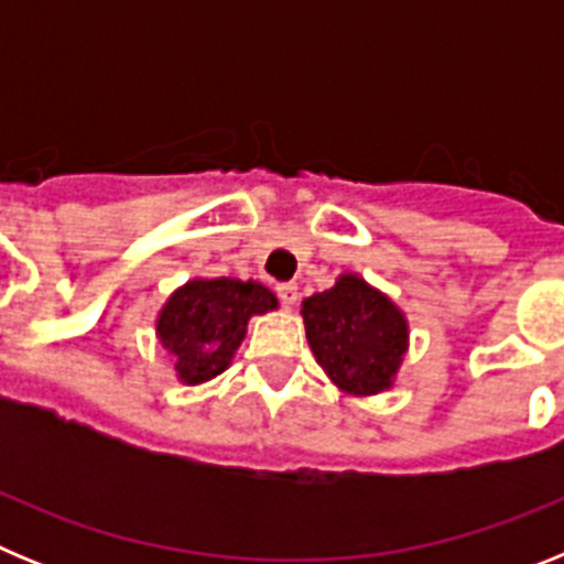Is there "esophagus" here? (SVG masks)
Returning a JSON list of instances; mask_svg holds the SVG:
<instances>
[{
  "label": "esophagus",
  "mask_w": 564,
  "mask_h": 564,
  "mask_svg": "<svg viewBox=\"0 0 564 564\" xmlns=\"http://www.w3.org/2000/svg\"><path fill=\"white\" fill-rule=\"evenodd\" d=\"M279 299H282V305L285 307H293L296 305V299H299V288L293 285V282H282V285L276 288Z\"/></svg>",
  "instance_id": "1"
}]
</instances>
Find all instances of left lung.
I'll use <instances>...</instances> for the list:
<instances>
[{"mask_svg":"<svg viewBox=\"0 0 564 564\" xmlns=\"http://www.w3.org/2000/svg\"><path fill=\"white\" fill-rule=\"evenodd\" d=\"M307 344L344 395H378L395 387L410 350V322L390 296L358 273L302 302Z\"/></svg>","mask_w":564,"mask_h":564,"instance_id":"8db88e82","label":"left lung"}]
</instances>
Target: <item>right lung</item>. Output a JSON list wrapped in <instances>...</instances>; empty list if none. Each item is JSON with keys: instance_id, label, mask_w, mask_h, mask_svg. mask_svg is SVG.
<instances>
[{"instance_id": "right-lung-1", "label": "right lung", "mask_w": 564, "mask_h": 564, "mask_svg": "<svg viewBox=\"0 0 564 564\" xmlns=\"http://www.w3.org/2000/svg\"><path fill=\"white\" fill-rule=\"evenodd\" d=\"M276 307V293L257 279L194 276L169 293L154 318V336L169 352L174 378L197 387L226 372L248 322Z\"/></svg>"}]
</instances>
